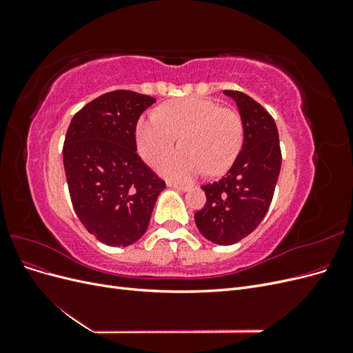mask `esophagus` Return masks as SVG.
I'll return each mask as SVG.
<instances>
[{"label": "esophagus", "mask_w": 353, "mask_h": 353, "mask_svg": "<svg viewBox=\"0 0 353 353\" xmlns=\"http://www.w3.org/2000/svg\"><path fill=\"white\" fill-rule=\"evenodd\" d=\"M168 185L175 188V190H178V191H183V193H185V191H190V190H191L190 185H181V184H174V183H169Z\"/></svg>", "instance_id": "1"}]
</instances>
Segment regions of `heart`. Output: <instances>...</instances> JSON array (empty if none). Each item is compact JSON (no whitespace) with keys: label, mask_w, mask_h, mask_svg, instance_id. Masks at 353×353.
Instances as JSON below:
<instances>
[{"label":"heart","mask_w":353,"mask_h":353,"mask_svg":"<svg viewBox=\"0 0 353 353\" xmlns=\"http://www.w3.org/2000/svg\"><path fill=\"white\" fill-rule=\"evenodd\" d=\"M179 137L183 148L157 165L163 176L188 183L206 170L222 174L236 160L243 145L240 116L203 97L170 100L159 113H148L137 123V147L147 163L172 150Z\"/></svg>","instance_id":"heart-1"}]
</instances>
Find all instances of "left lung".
Returning a JSON list of instances; mask_svg holds the SVG:
<instances>
[{"instance_id":"1","label":"left lung","mask_w":353,"mask_h":353,"mask_svg":"<svg viewBox=\"0 0 353 353\" xmlns=\"http://www.w3.org/2000/svg\"><path fill=\"white\" fill-rule=\"evenodd\" d=\"M237 103L243 145L225 176L203 185L206 205L194 213L203 237L228 245L248 237L270 209L281 168V150L272 116L248 94L225 90Z\"/></svg>"}]
</instances>
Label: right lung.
I'll return each instance as SVG.
<instances>
[{
    "label": "right lung",
    "instance_id": "add662e5",
    "mask_svg": "<svg viewBox=\"0 0 353 353\" xmlns=\"http://www.w3.org/2000/svg\"><path fill=\"white\" fill-rule=\"evenodd\" d=\"M154 103L134 91L105 92L73 116L65 138L73 209L90 234L113 248L143 237L166 187L137 154V122Z\"/></svg>",
    "mask_w": 353,
    "mask_h": 353
}]
</instances>
